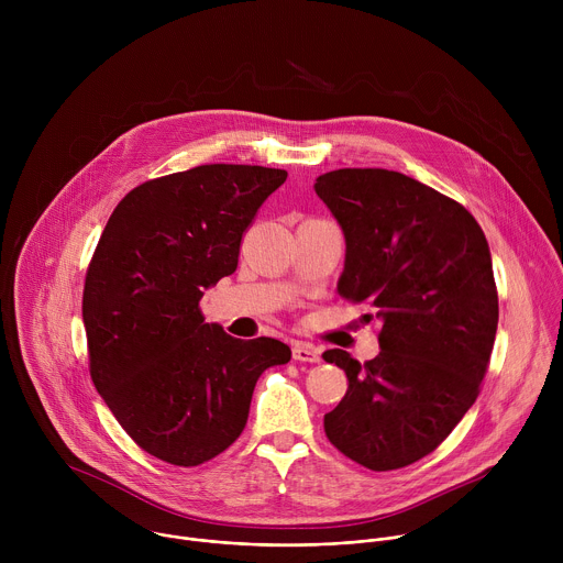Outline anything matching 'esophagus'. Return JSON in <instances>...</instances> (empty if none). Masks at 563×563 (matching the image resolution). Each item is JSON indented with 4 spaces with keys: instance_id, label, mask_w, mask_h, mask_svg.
Segmentation results:
<instances>
[{
    "instance_id": "34e87169",
    "label": "esophagus",
    "mask_w": 563,
    "mask_h": 563,
    "mask_svg": "<svg viewBox=\"0 0 563 563\" xmlns=\"http://www.w3.org/2000/svg\"><path fill=\"white\" fill-rule=\"evenodd\" d=\"M291 356L298 363H318L320 361V352L313 350L309 343H294Z\"/></svg>"
}]
</instances>
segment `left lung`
<instances>
[{"label": "left lung", "instance_id": "obj_1", "mask_svg": "<svg viewBox=\"0 0 563 563\" xmlns=\"http://www.w3.org/2000/svg\"><path fill=\"white\" fill-rule=\"evenodd\" d=\"M313 189L345 235L339 294L383 323L376 358L323 354L350 380L325 434L369 470L406 467L445 441L486 376L499 323L488 240L463 205L398 172L339 169Z\"/></svg>", "mask_w": 563, "mask_h": 563}]
</instances>
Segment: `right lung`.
Instances as JSON below:
<instances>
[{
    "label": "right lung",
    "instance_id": "obj_1",
    "mask_svg": "<svg viewBox=\"0 0 563 563\" xmlns=\"http://www.w3.org/2000/svg\"><path fill=\"white\" fill-rule=\"evenodd\" d=\"M287 172L202 165L148 180L111 213L87 269L82 318L96 389L148 454L200 465L245 430L276 339L205 323L200 298L238 267L240 240Z\"/></svg>",
    "mask_w": 563,
    "mask_h": 563
}]
</instances>
